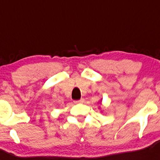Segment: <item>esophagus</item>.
Instances as JSON below:
<instances>
[{
	"label": "esophagus",
	"mask_w": 160,
	"mask_h": 160,
	"mask_svg": "<svg viewBox=\"0 0 160 160\" xmlns=\"http://www.w3.org/2000/svg\"><path fill=\"white\" fill-rule=\"evenodd\" d=\"M84 102V99L83 98H81L80 100H74L75 103H82V102Z\"/></svg>",
	"instance_id": "esophagus-1"
}]
</instances>
